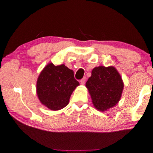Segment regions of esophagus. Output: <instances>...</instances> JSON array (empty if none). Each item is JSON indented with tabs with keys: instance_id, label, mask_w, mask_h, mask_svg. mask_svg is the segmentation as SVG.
Wrapping results in <instances>:
<instances>
[{
	"instance_id": "obj_1",
	"label": "esophagus",
	"mask_w": 153,
	"mask_h": 153,
	"mask_svg": "<svg viewBox=\"0 0 153 153\" xmlns=\"http://www.w3.org/2000/svg\"><path fill=\"white\" fill-rule=\"evenodd\" d=\"M86 77H83V78L81 79V81H80V83H81V84L84 85V84H85V83H86Z\"/></svg>"
}]
</instances>
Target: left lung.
Instances as JSON below:
<instances>
[{
    "mask_svg": "<svg viewBox=\"0 0 153 153\" xmlns=\"http://www.w3.org/2000/svg\"><path fill=\"white\" fill-rule=\"evenodd\" d=\"M86 86L94 107L98 111H105L120 101L123 83L115 67L99 66L93 69Z\"/></svg>",
    "mask_w": 153,
    "mask_h": 153,
    "instance_id": "obj_1",
    "label": "left lung"
}]
</instances>
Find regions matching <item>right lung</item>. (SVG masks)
I'll return each mask as SVG.
<instances>
[{"label": "right lung", "instance_id": "add662e5", "mask_svg": "<svg viewBox=\"0 0 153 153\" xmlns=\"http://www.w3.org/2000/svg\"><path fill=\"white\" fill-rule=\"evenodd\" d=\"M74 71L65 65H47L37 80L36 90L40 102L51 110L61 109L68 105L75 88L79 86Z\"/></svg>", "mask_w": 153, "mask_h": 153}]
</instances>
